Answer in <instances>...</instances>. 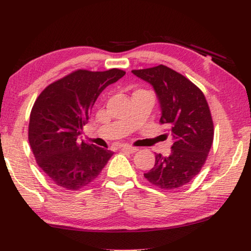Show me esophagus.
<instances>
[{
    "instance_id": "1",
    "label": "esophagus",
    "mask_w": 251,
    "mask_h": 251,
    "mask_svg": "<svg viewBox=\"0 0 251 251\" xmlns=\"http://www.w3.org/2000/svg\"><path fill=\"white\" fill-rule=\"evenodd\" d=\"M121 148H122L123 151H128V152H131V154L138 151L137 148L134 147V146H130V145H122Z\"/></svg>"
}]
</instances>
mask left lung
Returning a JSON list of instances; mask_svg holds the SVG:
<instances>
[{
  "mask_svg": "<svg viewBox=\"0 0 251 251\" xmlns=\"http://www.w3.org/2000/svg\"><path fill=\"white\" fill-rule=\"evenodd\" d=\"M131 72L154 87L161 109L159 123L169 127L174 139L171 155L156 154L154 167L144 176L161 189L179 188L201 172L214 141L206 97L184 75L165 65Z\"/></svg>",
  "mask_w": 251,
  "mask_h": 251,
  "instance_id": "1",
  "label": "left lung"
}]
</instances>
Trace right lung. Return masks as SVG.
Returning a JSON list of instances; mask_svg holds the SVG:
<instances>
[{
  "mask_svg": "<svg viewBox=\"0 0 251 251\" xmlns=\"http://www.w3.org/2000/svg\"><path fill=\"white\" fill-rule=\"evenodd\" d=\"M125 72L77 70L50 84L29 115L28 142L36 163L55 185L67 190L88 186L100 175L113 151L80 142L97 97Z\"/></svg>",
  "mask_w": 251,
  "mask_h": 251,
  "instance_id": "obj_1",
  "label": "right lung"
}]
</instances>
